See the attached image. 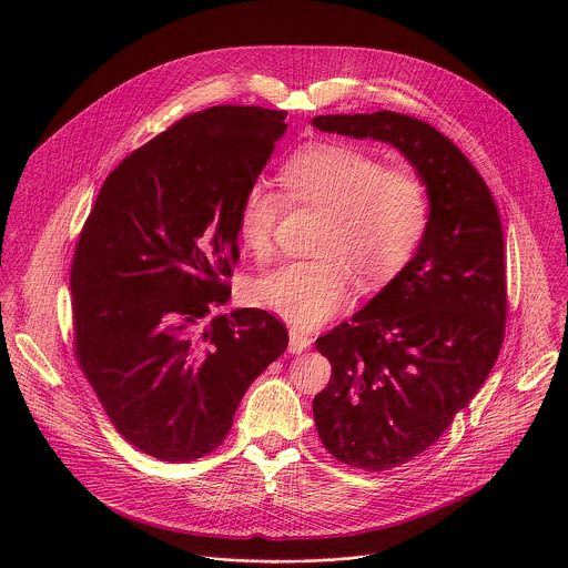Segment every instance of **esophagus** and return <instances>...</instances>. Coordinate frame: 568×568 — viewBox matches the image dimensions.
I'll return each instance as SVG.
<instances>
[{"label":"esophagus","mask_w":568,"mask_h":568,"mask_svg":"<svg viewBox=\"0 0 568 568\" xmlns=\"http://www.w3.org/2000/svg\"><path fill=\"white\" fill-rule=\"evenodd\" d=\"M311 345H313V338H311L308 334H304V332H300V329H291L288 349H291L293 354H302V352H306Z\"/></svg>","instance_id":"34e87169"}]
</instances>
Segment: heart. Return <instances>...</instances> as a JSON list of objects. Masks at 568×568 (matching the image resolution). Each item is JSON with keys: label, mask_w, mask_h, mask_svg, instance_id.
<instances>
[{"label": "heart", "mask_w": 568, "mask_h": 568, "mask_svg": "<svg viewBox=\"0 0 568 568\" xmlns=\"http://www.w3.org/2000/svg\"><path fill=\"white\" fill-rule=\"evenodd\" d=\"M291 203L327 210L317 251L322 260L282 264L251 286L255 304L297 327H320L352 297L354 271L367 288L396 280L413 260L428 225L424 183L389 170L372 153L317 142L297 151L280 170ZM284 212V199L264 183L246 187L239 207V234L248 251L264 255Z\"/></svg>", "instance_id": "1"}]
</instances>
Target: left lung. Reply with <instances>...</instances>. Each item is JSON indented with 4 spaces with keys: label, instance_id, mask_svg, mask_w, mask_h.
Masks as SVG:
<instances>
[{
    "label": "left lung",
    "instance_id": "obj_1",
    "mask_svg": "<svg viewBox=\"0 0 568 568\" xmlns=\"http://www.w3.org/2000/svg\"><path fill=\"white\" fill-rule=\"evenodd\" d=\"M313 126L396 146L430 203L405 271L317 338L332 365L313 403L322 444L345 466L383 473L428 450L498 358L507 317L500 219L477 168L417 118L317 115Z\"/></svg>",
    "mask_w": 568,
    "mask_h": 568
}]
</instances>
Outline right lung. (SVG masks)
<instances>
[{
	"label": "right lung",
	"instance_id": "1",
	"mask_svg": "<svg viewBox=\"0 0 568 568\" xmlns=\"http://www.w3.org/2000/svg\"><path fill=\"white\" fill-rule=\"evenodd\" d=\"M286 111L212 106L174 122L102 183L74 251V352L118 433L185 464L223 444L248 385L284 354L260 308L221 315L239 207Z\"/></svg>",
	"mask_w": 568,
	"mask_h": 568
}]
</instances>
